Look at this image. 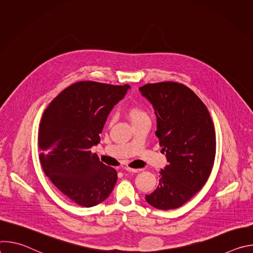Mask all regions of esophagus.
Wrapping results in <instances>:
<instances>
[{
	"label": "esophagus",
	"mask_w": 253,
	"mask_h": 253,
	"mask_svg": "<svg viewBox=\"0 0 253 253\" xmlns=\"http://www.w3.org/2000/svg\"><path fill=\"white\" fill-rule=\"evenodd\" d=\"M125 170H126V171H128V172L137 173V172H140L142 169H133V168H130V167H125Z\"/></svg>",
	"instance_id": "34e87169"
}]
</instances>
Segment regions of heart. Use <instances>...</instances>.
<instances>
[{
	"instance_id": "1",
	"label": "heart",
	"mask_w": 253,
	"mask_h": 253,
	"mask_svg": "<svg viewBox=\"0 0 253 253\" xmlns=\"http://www.w3.org/2000/svg\"><path fill=\"white\" fill-rule=\"evenodd\" d=\"M128 116H129V118H130V120H131L132 123L135 122V121H137V120H140V119H142V118L148 117L146 111L144 110L143 108L137 107V106L130 108L129 111H128Z\"/></svg>"
}]
</instances>
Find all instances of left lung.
Here are the masks:
<instances>
[{
    "mask_svg": "<svg viewBox=\"0 0 253 253\" xmlns=\"http://www.w3.org/2000/svg\"><path fill=\"white\" fill-rule=\"evenodd\" d=\"M139 91L153 106L155 135L168 162L160 170L157 188L145 199L157 209H175L196 194L210 175L216 150L213 122L203 102L182 84H147Z\"/></svg>",
    "mask_w": 253,
    "mask_h": 253,
    "instance_id": "obj_1",
    "label": "left lung"
}]
</instances>
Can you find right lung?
I'll use <instances>...</instances> for the list:
<instances>
[{
	"label": "right lung",
	"instance_id": "obj_1",
	"mask_svg": "<svg viewBox=\"0 0 253 253\" xmlns=\"http://www.w3.org/2000/svg\"><path fill=\"white\" fill-rule=\"evenodd\" d=\"M129 85L81 81L63 90L47 107L39 129L40 161L53 184L80 206L92 207L112 192L117 172L91 147L100 143L108 115Z\"/></svg>",
	"mask_w": 253,
	"mask_h": 253
}]
</instances>
